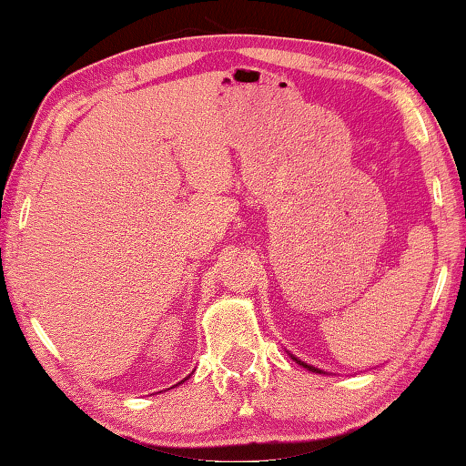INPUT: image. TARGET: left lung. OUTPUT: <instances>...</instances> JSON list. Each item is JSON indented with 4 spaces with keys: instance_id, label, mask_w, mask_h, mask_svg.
Returning a JSON list of instances; mask_svg holds the SVG:
<instances>
[{
    "instance_id": "1",
    "label": "left lung",
    "mask_w": 466,
    "mask_h": 466,
    "mask_svg": "<svg viewBox=\"0 0 466 466\" xmlns=\"http://www.w3.org/2000/svg\"><path fill=\"white\" fill-rule=\"evenodd\" d=\"M292 360H295L297 364H300L303 366V369H307V370H311V372H319V374H325V370H321V369H317V366H311V364H307V362H303V360H299V358L295 356V354H289Z\"/></svg>"
}]
</instances>
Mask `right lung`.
I'll list each match as a JSON object with an SVG mask.
<instances>
[{
	"label": "right lung",
	"instance_id": "add662e5",
	"mask_svg": "<svg viewBox=\"0 0 466 466\" xmlns=\"http://www.w3.org/2000/svg\"><path fill=\"white\" fill-rule=\"evenodd\" d=\"M186 379H187V377H186ZM186 379H184V380H186ZM184 380H182V382H184ZM182 382H177V385H182ZM177 385H174V387H177Z\"/></svg>",
	"mask_w": 466,
	"mask_h": 466
}]
</instances>
